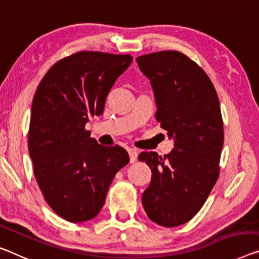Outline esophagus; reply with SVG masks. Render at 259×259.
Returning <instances> with one entry per match:
<instances>
[{
	"label": "esophagus",
	"instance_id": "esophagus-1",
	"mask_svg": "<svg viewBox=\"0 0 259 259\" xmlns=\"http://www.w3.org/2000/svg\"><path fill=\"white\" fill-rule=\"evenodd\" d=\"M128 155H130L131 163H134L138 158V150L134 148H128Z\"/></svg>",
	"mask_w": 259,
	"mask_h": 259
}]
</instances>
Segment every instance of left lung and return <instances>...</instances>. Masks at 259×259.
<instances>
[{"label": "left lung", "instance_id": "8db88e82", "mask_svg": "<svg viewBox=\"0 0 259 259\" xmlns=\"http://www.w3.org/2000/svg\"><path fill=\"white\" fill-rule=\"evenodd\" d=\"M137 62L152 84L155 117L174 140L164 157L139 155L153 172L142 205L155 224L181 226L199 212L218 181L224 146L220 102L207 74L181 52L141 55Z\"/></svg>", "mask_w": 259, "mask_h": 259}]
</instances>
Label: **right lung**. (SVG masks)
I'll return each mask as SVG.
<instances>
[{"label":"right lung","mask_w":259,"mask_h":259,"mask_svg":"<svg viewBox=\"0 0 259 259\" xmlns=\"http://www.w3.org/2000/svg\"><path fill=\"white\" fill-rule=\"evenodd\" d=\"M130 54L78 52L58 61L39 83L31 109L29 153L50 207L69 222L99 213L113 177L130 161L120 146L98 145L85 131L101 116Z\"/></svg>","instance_id":"add662e5"}]
</instances>
